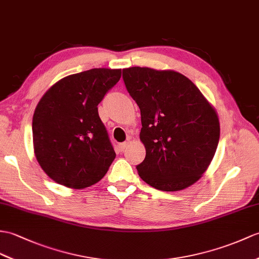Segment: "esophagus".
I'll list each match as a JSON object with an SVG mask.
<instances>
[{"label":"esophagus","mask_w":259,"mask_h":259,"mask_svg":"<svg viewBox=\"0 0 259 259\" xmlns=\"http://www.w3.org/2000/svg\"><path fill=\"white\" fill-rule=\"evenodd\" d=\"M127 146H128V143L127 142H122V143H119V150L120 151H123V150L127 148Z\"/></svg>","instance_id":"esophagus-1"}]
</instances>
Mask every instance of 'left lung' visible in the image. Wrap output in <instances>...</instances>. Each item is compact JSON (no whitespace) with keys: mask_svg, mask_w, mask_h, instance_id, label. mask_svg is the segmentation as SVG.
Returning <instances> with one entry per match:
<instances>
[{"mask_svg":"<svg viewBox=\"0 0 259 259\" xmlns=\"http://www.w3.org/2000/svg\"><path fill=\"white\" fill-rule=\"evenodd\" d=\"M129 95L140 108L146 158L138 173L152 188L174 192L206 171L220 140V121L193 82L173 70L122 69Z\"/></svg>","mask_w":259,"mask_h":259,"instance_id":"obj_1","label":"left lung"}]
</instances>
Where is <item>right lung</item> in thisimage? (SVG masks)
I'll return each instance as SVG.
<instances>
[{
  "instance_id": "add662e5",
  "label": "right lung",
  "mask_w": 259,
  "mask_h": 259,
  "mask_svg": "<svg viewBox=\"0 0 259 259\" xmlns=\"http://www.w3.org/2000/svg\"><path fill=\"white\" fill-rule=\"evenodd\" d=\"M121 77V69L93 68L57 81L33 116L34 152L56 183L85 189L105 177L116 158L98 105Z\"/></svg>"
}]
</instances>
